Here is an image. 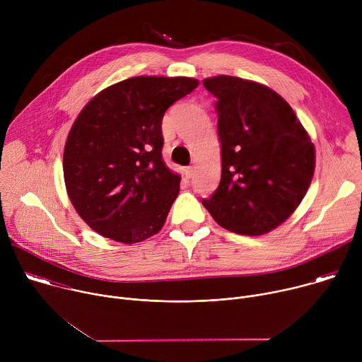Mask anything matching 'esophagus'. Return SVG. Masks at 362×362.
Returning <instances> with one entry per match:
<instances>
[{"mask_svg":"<svg viewBox=\"0 0 362 362\" xmlns=\"http://www.w3.org/2000/svg\"><path fill=\"white\" fill-rule=\"evenodd\" d=\"M193 175H194V169H193L192 166H189V168H186V169H185V176H186L187 179H192V177H193Z\"/></svg>","mask_w":362,"mask_h":362,"instance_id":"esophagus-1","label":"esophagus"}]
</instances>
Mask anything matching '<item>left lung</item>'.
Wrapping results in <instances>:
<instances>
[{"label": "left lung", "mask_w": 362, "mask_h": 362, "mask_svg": "<svg viewBox=\"0 0 362 362\" xmlns=\"http://www.w3.org/2000/svg\"><path fill=\"white\" fill-rule=\"evenodd\" d=\"M203 86L216 97L222 175L202 203L230 232L267 233L292 215L311 185L314 144L274 90L232 76Z\"/></svg>", "instance_id": "8db88e82"}]
</instances>
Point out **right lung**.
Returning <instances> with one entry per match:
<instances>
[{
	"instance_id": "right-lung-1",
	"label": "right lung",
	"mask_w": 362,
	"mask_h": 362,
	"mask_svg": "<svg viewBox=\"0 0 362 362\" xmlns=\"http://www.w3.org/2000/svg\"><path fill=\"white\" fill-rule=\"evenodd\" d=\"M189 77H132L91 98L64 147L69 197L97 233L122 243L158 233L180 176L162 158L165 112L197 87Z\"/></svg>"
}]
</instances>
